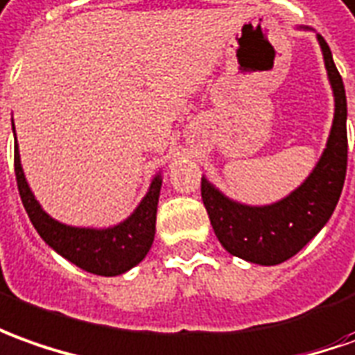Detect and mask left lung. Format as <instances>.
<instances>
[{
	"label": "left lung",
	"mask_w": 355,
	"mask_h": 355,
	"mask_svg": "<svg viewBox=\"0 0 355 355\" xmlns=\"http://www.w3.org/2000/svg\"><path fill=\"white\" fill-rule=\"evenodd\" d=\"M317 40L334 92V121L311 175L286 199L266 207L232 201L205 178L201 180L202 202L222 248L249 263L270 266L294 257L321 232L340 199L348 166L346 90L329 44L319 34Z\"/></svg>",
	"instance_id": "obj_1"
}]
</instances>
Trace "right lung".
<instances>
[{
	"mask_svg": "<svg viewBox=\"0 0 355 355\" xmlns=\"http://www.w3.org/2000/svg\"><path fill=\"white\" fill-rule=\"evenodd\" d=\"M15 131V125H13ZM15 175L24 210L40 238L65 257L73 265L98 276H117L139 265L154 241L156 207L162 187V178L156 175L146 197L135 212L114 228L92 230L65 226L48 216L34 199L28 183L24 180L19 146L15 145Z\"/></svg>",
	"mask_w": 355,
	"mask_h": 355,
	"instance_id": "add662e5",
	"label": "right lung"
}]
</instances>
